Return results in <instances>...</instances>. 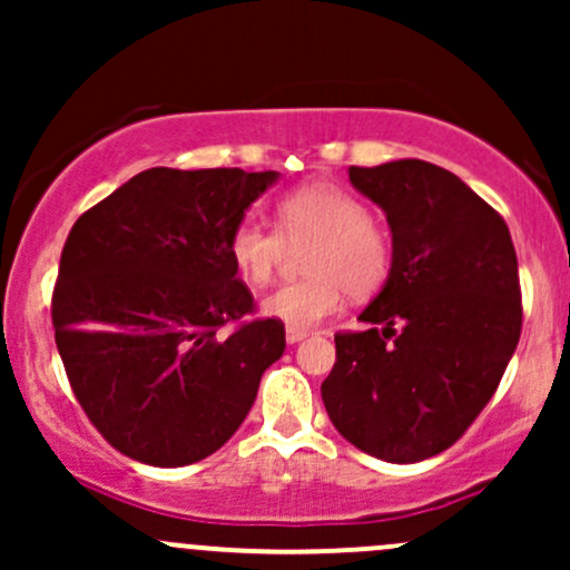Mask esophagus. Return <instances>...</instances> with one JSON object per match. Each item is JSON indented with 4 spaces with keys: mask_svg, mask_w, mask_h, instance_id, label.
<instances>
[{
    "mask_svg": "<svg viewBox=\"0 0 570 570\" xmlns=\"http://www.w3.org/2000/svg\"><path fill=\"white\" fill-rule=\"evenodd\" d=\"M305 337H307L305 330H294V326H286V343H289V345L299 343V340H305Z\"/></svg>",
    "mask_w": 570,
    "mask_h": 570,
    "instance_id": "34e87169",
    "label": "esophagus"
}]
</instances>
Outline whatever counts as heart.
<instances>
[{
  "label": "heart",
  "mask_w": 570,
  "mask_h": 570,
  "mask_svg": "<svg viewBox=\"0 0 570 570\" xmlns=\"http://www.w3.org/2000/svg\"><path fill=\"white\" fill-rule=\"evenodd\" d=\"M313 240L305 257L307 278L278 286L263 299V311L294 330H311L351 297H370L385 284L394 244L372 219L362 198L337 185H305L276 206V230L257 219H240L227 238L235 271L248 284L273 278L286 244Z\"/></svg>",
  "instance_id": "1"
}]
</instances>
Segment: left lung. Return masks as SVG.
Segmentation results:
<instances>
[{"instance_id":"left-lung-1","label":"left lung","mask_w":570,"mask_h":570,"mask_svg":"<svg viewBox=\"0 0 570 570\" xmlns=\"http://www.w3.org/2000/svg\"><path fill=\"white\" fill-rule=\"evenodd\" d=\"M383 208L394 263L381 294L337 332L322 383L340 434L389 463H417L463 436L517 348L520 273L507 222L455 174L426 160L348 168Z\"/></svg>"}]
</instances>
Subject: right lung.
<instances>
[{"mask_svg":"<svg viewBox=\"0 0 570 570\" xmlns=\"http://www.w3.org/2000/svg\"><path fill=\"white\" fill-rule=\"evenodd\" d=\"M276 179L149 168L71 227L53 289L56 345L85 415L122 455L174 469L217 453L284 353L278 318L244 322L254 297L227 252Z\"/></svg>","mask_w":570,"mask_h":570,"instance_id":"obj_1","label":"right lung"}]
</instances>
